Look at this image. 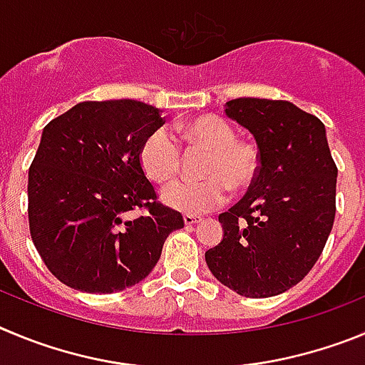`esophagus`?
I'll return each mask as SVG.
<instances>
[{
    "label": "esophagus",
    "mask_w": 365,
    "mask_h": 365,
    "mask_svg": "<svg viewBox=\"0 0 365 365\" xmlns=\"http://www.w3.org/2000/svg\"><path fill=\"white\" fill-rule=\"evenodd\" d=\"M183 222L185 225H195V223L202 222V216H196V215H185L183 216Z\"/></svg>",
    "instance_id": "34e87169"
}]
</instances>
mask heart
<instances>
[{
  "label": "heart",
  "instance_id": "1",
  "mask_svg": "<svg viewBox=\"0 0 365 365\" xmlns=\"http://www.w3.org/2000/svg\"><path fill=\"white\" fill-rule=\"evenodd\" d=\"M190 145L203 147V180H180L163 190V202L176 211L200 215L222 205L232 189H244L258 173V150L249 142L236 140L235 127L223 118L205 114L180 125ZM140 165L156 183H169L182 167V149L165 127L154 129L140 149Z\"/></svg>",
  "mask_w": 365,
  "mask_h": 365
}]
</instances>
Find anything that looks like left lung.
Masks as SVG:
<instances>
[{"mask_svg": "<svg viewBox=\"0 0 365 365\" xmlns=\"http://www.w3.org/2000/svg\"><path fill=\"white\" fill-rule=\"evenodd\" d=\"M225 114L255 136L260 163L247 195L218 216L223 240L205 262L242 297H277L304 280L326 247L338 169L324 123L297 105L236 98Z\"/></svg>", "mask_w": 365, "mask_h": 365, "instance_id": "8db88e82", "label": "left lung"}]
</instances>
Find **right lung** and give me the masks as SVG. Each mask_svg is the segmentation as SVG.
Masks as SVG:
<instances>
[{"label":"right lung","mask_w":365,"mask_h":365,"mask_svg":"<svg viewBox=\"0 0 365 365\" xmlns=\"http://www.w3.org/2000/svg\"><path fill=\"white\" fill-rule=\"evenodd\" d=\"M160 113L136 100L81 101L45 125L29 169V227L68 287L105 294L142 282L183 227L140 165L142 143L165 123Z\"/></svg>","instance_id":"obj_1"}]
</instances>
